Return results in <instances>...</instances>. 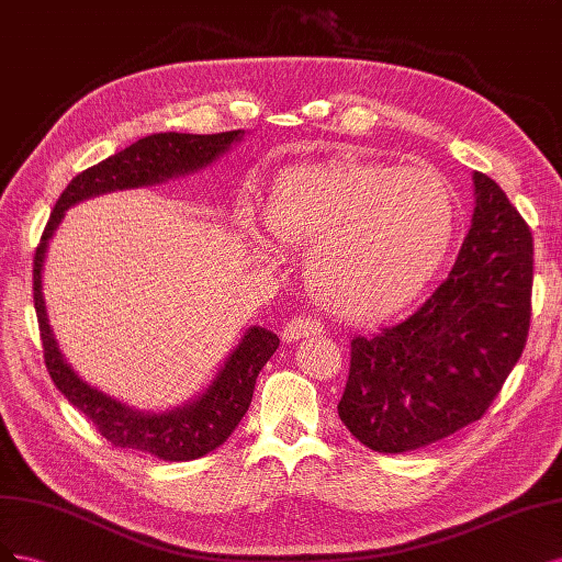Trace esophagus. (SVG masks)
<instances>
[{"label": "esophagus", "mask_w": 562, "mask_h": 562, "mask_svg": "<svg viewBox=\"0 0 562 562\" xmlns=\"http://www.w3.org/2000/svg\"><path fill=\"white\" fill-rule=\"evenodd\" d=\"M322 334V327L319 322L311 319V317H292L289 319L284 327H282V340L284 342H294L299 338H305V336H319Z\"/></svg>", "instance_id": "esophagus-1"}]
</instances>
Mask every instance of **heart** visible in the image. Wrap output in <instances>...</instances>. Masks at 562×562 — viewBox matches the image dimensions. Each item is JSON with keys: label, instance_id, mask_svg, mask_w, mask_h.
<instances>
[{"label": "heart", "instance_id": "1", "mask_svg": "<svg viewBox=\"0 0 562 562\" xmlns=\"http://www.w3.org/2000/svg\"><path fill=\"white\" fill-rule=\"evenodd\" d=\"M263 228L305 249V284L329 315L371 324L418 299L456 233V198L425 168L294 166L270 182Z\"/></svg>", "mask_w": 562, "mask_h": 562}]
</instances>
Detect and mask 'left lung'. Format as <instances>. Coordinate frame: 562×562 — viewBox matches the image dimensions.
<instances>
[{"mask_svg":"<svg viewBox=\"0 0 562 562\" xmlns=\"http://www.w3.org/2000/svg\"><path fill=\"white\" fill-rule=\"evenodd\" d=\"M474 198L472 226L437 292L404 322L350 342L338 415L375 452H408L481 420L522 355L532 233L483 172Z\"/></svg>","mask_w":562,"mask_h":562,"instance_id":"left-lung-1","label":"left lung"}]
</instances>
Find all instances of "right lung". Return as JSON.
I'll return each instance as SVG.
<instances>
[{
	"label": "right lung",
	"instance_id": "right-lung-1",
	"mask_svg": "<svg viewBox=\"0 0 562 562\" xmlns=\"http://www.w3.org/2000/svg\"><path fill=\"white\" fill-rule=\"evenodd\" d=\"M243 135L245 131H228L216 135L156 133L142 137L131 147H125L123 151L71 179L67 189L60 193L42 233L37 255H34L32 292L34 311H37L40 319L46 369L56 387L67 396V402L79 408L98 427L102 437L116 448L149 452V456L168 462L195 460L220 448L247 413L251 394H255L257 375L278 350L280 338L263 327H249L235 350L226 357L224 367L214 375L207 390L198 394L193 402L166 413L135 411L133 406H125L83 383L75 369L65 361L48 324L42 294V270L48 240L71 205L106 191L151 187L158 182H168L170 177H182L193 170H201L207 162L226 154L231 144L240 142Z\"/></svg>",
	"mask_w": 562,
	"mask_h": 562
}]
</instances>
